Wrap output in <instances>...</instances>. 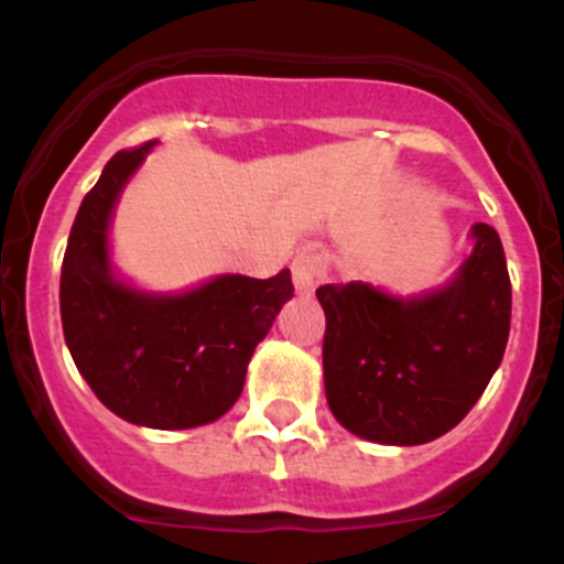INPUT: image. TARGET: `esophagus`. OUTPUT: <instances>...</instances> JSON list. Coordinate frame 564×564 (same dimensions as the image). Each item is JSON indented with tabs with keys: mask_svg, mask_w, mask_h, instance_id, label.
<instances>
[{
	"mask_svg": "<svg viewBox=\"0 0 564 564\" xmlns=\"http://www.w3.org/2000/svg\"><path fill=\"white\" fill-rule=\"evenodd\" d=\"M293 288H296V296L311 299L322 282H325V262L318 253H299L293 259Z\"/></svg>",
	"mask_w": 564,
	"mask_h": 564,
	"instance_id": "34e87169",
	"label": "esophagus"
}]
</instances>
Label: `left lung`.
I'll list each match as a JSON object with an SVG mask.
<instances>
[{"mask_svg":"<svg viewBox=\"0 0 564 564\" xmlns=\"http://www.w3.org/2000/svg\"><path fill=\"white\" fill-rule=\"evenodd\" d=\"M471 251L443 285L398 293L322 285L325 395L344 430L417 446L455 430L488 387L511 330V279L497 231L468 228Z\"/></svg>","mask_w":564,"mask_h":564,"instance_id":"1","label":"left lung"}]
</instances>
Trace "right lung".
I'll use <instances>...</instances> for the list:
<instances>
[{
	"instance_id": "1",
	"label": "right lung",
	"mask_w": 564,
	"mask_h": 564,
	"mask_svg": "<svg viewBox=\"0 0 564 564\" xmlns=\"http://www.w3.org/2000/svg\"><path fill=\"white\" fill-rule=\"evenodd\" d=\"M118 152L84 197L62 265L67 350L98 401L147 430H194L231 410L248 361L291 302V271L217 273L186 291H149L112 259L115 208L147 154Z\"/></svg>"
}]
</instances>
